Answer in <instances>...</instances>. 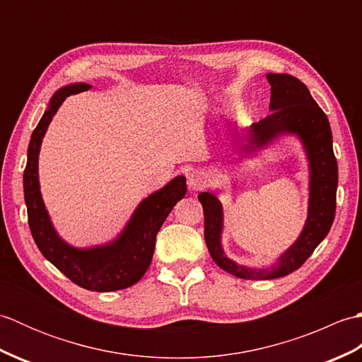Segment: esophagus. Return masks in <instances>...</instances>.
<instances>
[{"label":"esophagus","mask_w":362,"mask_h":362,"mask_svg":"<svg viewBox=\"0 0 362 362\" xmlns=\"http://www.w3.org/2000/svg\"><path fill=\"white\" fill-rule=\"evenodd\" d=\"M187 179H188L189 188L199 189V188L205 187L206 174L204 171H201V169H191V171L187 174Z\"/></svg>","instance_id":"34e87169"}]
</instances>
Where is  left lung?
<instances>
[{"instance_id":"left-lung-1","label":"left lung","mask_w":362,"mask_h":362,"mask_svg":"<svg viewBox=\"0 0 362 362\" xmlns=\"http://www.w3.org/2000/svg\"><path fill=\"white\" fill-rule=\"evenodd\" d=\"M271 83L272 113L259 119L247 130V141L263 146L280 134H297L303 141L311 168L308 219L302 235L292 247L280 257L271 271H253L228 259L221 245L222 205L211 193L197 197L204 209V235L211 258L221 269L244 280H271L297 271L311 257L314 249L328 235L336 213L337 161L333 152V136L324 110L314 101L302 81L291 74H267Z\"/></svg>"}]
</instances>
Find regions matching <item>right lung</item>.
Instances as JSON below:
<instances>
[{
    "label": "right lung",
    "mask_w": 362,
    "mask_h": 362,
    "mask_svg": "<svg viewBox=\"0 0 362 362\" xmlns=\"http://www.w3.org/2000/svg\"><path fill=\"white\" fill-rule=\"evenodd\" d=\"M88 88V83H74L59 90L52 96L48 110L43 113L30 136L23 187L29 228L42 255L78 286L88 291L109 292L132 286L148 271L158 230L174 205L185 196L187 179L183 175L175 177L166 187L144 199L117 241L103 247L82 250L60 240L51 226L38 188V151L54 113L59 110L65 98Z\"/></svg>",
    "instance_id": "add662e5"
}]
</instances>
